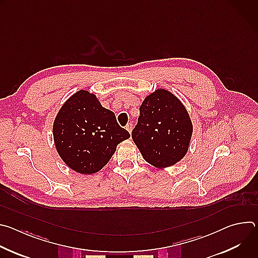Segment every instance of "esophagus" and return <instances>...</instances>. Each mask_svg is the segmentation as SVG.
<instances>
[{
	"mask_svg": "<svg viewBox=\"0 0 258 258\" xmlns=\"http://www.w3.org/2000/svg\"><path fill=\"white\" fill-rule=\"evenodd\" d=\"M125 128H126V131L131 134L132 131H133V123H127V125L125 126Z\"/></svg>",
	"mask_w": 258,
	"mask_h": 258,
	"instance_id": "34e87169",
	"label": "esophagus"
}]
</instances>
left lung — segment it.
Wrapping results in <instances>:
<instances>
[{"mask_svg": "<svg viewBox=\"0 0 258 258\" xmlns=\"http://www.w3.org/2000/svg\"><path fill=\"white\" fill-rule=\"evenodd\" d=\"M192 134L193 123L181 101L171 92L157 89L142 102L132 138L143 158L162 169L185 157Z\"/></svg>", "mask_w": 258, "mask_h": 258, "instance_id": "obj_1", "label": "left lung"}]
</instances>
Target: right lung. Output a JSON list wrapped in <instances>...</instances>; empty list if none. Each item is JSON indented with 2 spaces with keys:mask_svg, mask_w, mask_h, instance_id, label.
Wrapping results in <instances>:
<instances>
[{
  "mask_svg": "<svg viewBox=\"0 0 258 258\" xmlns=\"http://www.w3.org/2000/svg\"><path fill=\"white\" fill-rule=\"evenodd\" d=\"M115 114L104 108L99 98L80 90L61 106L53 123L56 150L64 163L79 173L93 174L101 170L128 139Z\"/></svg>",
  "mask_w": 258,
  "mask_h": 258,
  "instance_id": "1",
  "label": "right lung"
}]
</instances>
